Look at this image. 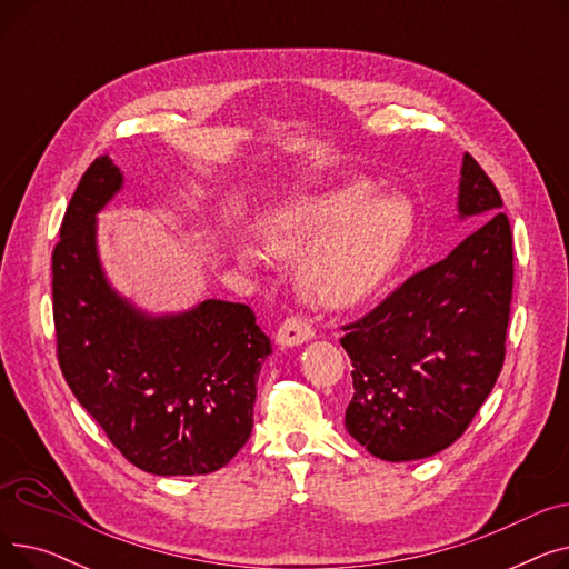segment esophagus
<instances>
[{"label":"esophagus","instance_id":"34e87169","mask_svg":"<svg viewBox=\"0 0 569 569\" xmlns=\"http://www.w3.org/2000/svg\"><path fill=\"white\" fill-rule=\"evenodd\" d=\"M313 335H316L313 327L307 320H302L300 316H290L281 322L279 332H277V341L281 346H300V343L313 339Z\"/></svg>","mask_w":569,"mask_h":569}]
</instances>
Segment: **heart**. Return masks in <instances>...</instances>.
<instances>
[{"instance_id":"heart-1","label":"heart","mask_w":569,"mask_h":569,"mask_svg":"<svg viewBox=\"0 0 569 569\" xmlns=\"http://www.w3.org/2000/svg\"><path fill=\"white\" fill-rule=\"evenodd\" d=\"M412 226L410 204L376 193L367 179L297 196L260 221V242L274 258L307 253L300 281L311 300L350 307L371 295L397 262ZM242 258L256 251L244 247Z\"/></svg>"}]
</instances>
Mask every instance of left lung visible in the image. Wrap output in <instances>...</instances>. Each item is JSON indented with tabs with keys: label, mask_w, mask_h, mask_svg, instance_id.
I'll return each mask as SVG.
<instances>
[{
	"label": "left lung",
	"mask_w": 569,
	"mask_h": 569,
	"mask_svg": "<svg viewBox=\"0 0 569 569\" xmlns=\"http://www.w3.org/2000/svg\"><path fill=\"white\" fill-rule=\"evenodd\" d=\"M500 209L496 184L466 154L459 214L485 226L341 327L355 387L346 429L373 457L415 461L445 450L493 390L515 286L512 228Z\"/></svg>",
	"instance_id": "8db88e82"
}]
</instances>
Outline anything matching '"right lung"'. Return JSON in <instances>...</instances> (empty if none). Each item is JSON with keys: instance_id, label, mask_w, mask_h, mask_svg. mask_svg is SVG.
<instances>
[{"instance_id": "obj_1", "label": "right lung", "mask_w": 569, "mask_h": 569, "mask_svg": "<svg viewBox=\"0 0 569 569\" xmlns=\"http://www.w3.org/2000/svg\"><path fill=\"white\" fill-rule=\"evenodd\" d=\"M122 189L108 154L84 170L52 251L57 360L80 406L127 461L152 475H207L251 436L269 337L247 305L204 300L147 316L101 269L97 214Z\"/></svg>"}]
</instances>
